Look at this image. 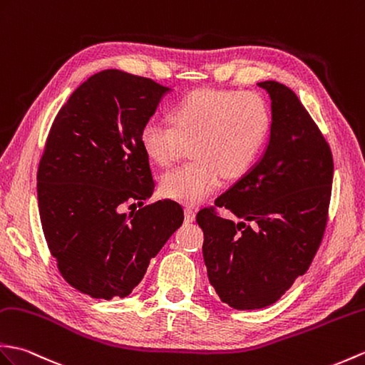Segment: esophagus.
I'll return each instance as SVG.
<instances>
[{
    "mask_svg": "<svg viewBox=\"0 0 365 365\" xmlns=\"http://www.w3.org/2000/svg\"><path fill=\"white\" fill-rule=\"evenodd\" d=\"M194 219H196V211L192 208H185V222H194Z\"/></svg>",
    "mask_w": 365,
    "mask_h": 365,
    "instance_id": "obj_1",
    "label": "esophagus"
}]
</instances>
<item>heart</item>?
I'll return each instance as SVG.
<instances>
[{
  "mask_svg": "<svg viewBox=\"0 0 365 365\" xmlns=\"http://www.w3.org/2000/svg\"><path fill=\"white\" fill-rule=\"evenodd\" d=\"M171 123L150 118L140 132L141 146L155 163L166 166L192 143L191 163L177 166L162 179V190L177 202H202L228 179L255 165L272 130L266 99L252 91L202 88L171 108Z\"/></svg>",
  "mask_w": 365,
  "mask_h": 365,
  "instance_id": "b5f03b06",
  "label": "heart"
}]
</instances>
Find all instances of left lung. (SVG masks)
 <instances>
[{"mask_svg": "<svg viewBox=\"0 0 365 365\" xmlns=\"http://www.w3.org/2000/svg\"><path fill=\"white\" fill-rule=\"evenodd\" d=\"M270 98L272 130L258 162L216 199L240 222L202 210L203 261L219 299L235 309L275 303L307 272L325 232L333 155L297 95L258 82Z\"/></svg>", "mask_w": 365, "mask_h": 365, "instance_id": "1", "label": "left lung"}]
</instances>
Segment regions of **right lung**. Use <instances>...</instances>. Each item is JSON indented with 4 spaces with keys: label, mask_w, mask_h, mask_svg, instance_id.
I'll use <instances>...</instances> for the list:
<instances>
[{
    "label": "right lung",
    "mask_w": 365,
    "mask_h": 365,
    "mask_svg": "<svg viewBox=\"0 0 365 365\" xmlns=\"http://www.w3.org/2000/svg\"><path fill=\"white\" fill-rule=\"evenodd\" d=\"M169 91L104 70L71 93L51 125L37 173L40 221L62 277L93 299L127 297L183 222L169 199L123 211L154 191L140 132Z\"/></svg>",
    "instance_id": "1"
}]
</instances>
